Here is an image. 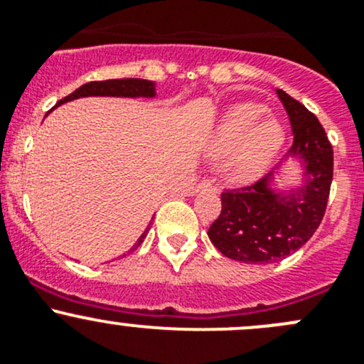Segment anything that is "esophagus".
I'll use <instances>...</instances> for the list:
<instances>
[{"label":"esophagus","instance_id":"1","mask_svg":"<svg viewBox=\"0 0 364 364\" xmlns=\"http://www.w3.org/2000/svg\"><path fill=\"white\" fill-rule=\"evenodd\" d=\"M207 189H214V183H212L208 178H203V181H200L194 186V193H198V191H207Z\"/></svg>","mask_w":364,"mask_h":364}]
</instances>
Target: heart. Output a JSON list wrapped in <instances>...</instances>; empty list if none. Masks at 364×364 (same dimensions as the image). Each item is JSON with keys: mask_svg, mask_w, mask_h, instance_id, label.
<instances>
[{"mask_svg": "<svg viewBox=\"0 0 364 364\" xmlns=\"http://www.w3.org/2000/svg\"><path fill=\"white\" fill-rule=\"evenodd\" d=\"M285 139V129L260 104H237L215 125L208 154L220 157L219 170L230 181H250L269 166Z\"/></svg>", "mask_w": 364, "mask_h": 364, "instance_id": "b5f03b06", "label": "heart"}]
</instances>
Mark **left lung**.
Returning <instances> with one entry per match:
<instances>
[{"label":"left lung","instance_id":"obj_1","mask_svg":"<svg viewBox=\"0 0 364 364\" xmlns=\"http://www.w3.org/2000/svg\"><path fill=\"white\" fill-rule=\"evenodd\" d=\"M276 93L292 125L287 159L299 161L303 182L278 191L272 170L221 194V214L208 228V239L226 258L244 264H274L303 247L322 221L333 182V146L318 118L283 90Z\"/></svg>","mask_w":364,"mask_h":364}]
</instances>
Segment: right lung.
I'll return each instance as SVG.
<instances>
[{"mask_svg":"<svg viewBox=\"0 0 364 364\" xmlns=\"http://www.w3.org/2000/svg\"><path fill=\"white\" fill-rule=\"evenodd\" d=\"M81 97H156V82L146 81V79H107V81H92L86 82V85L79 86L75 92H72L70 95H67L65 99L58 100L55 107H58L60 104L68 102V100L81 99ZM154 219V218H152ZM152 225V221H150ZM150 225L146 226L145 232L141 233L138 240H136L134 246L131 247V251H134L139 244L143 242V239L149 233ZM129 251V253H131Z\"/></svg>","mask_w":364,"mask_h":364,"instance_id":"add662e5","label":"right lung"}]
</instances>
